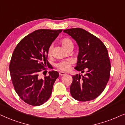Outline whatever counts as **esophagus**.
Returning <instances> with one entry per match:
<instances>
[{
    "instance_id": "esophagus-1",
    "label": "esophagus",
    "mask_w": 125,
    "mask_h": 125,
    "mask_svg": "<svg viewBox=\"0 0 125 125\" xmlns=\"http://www.w3.org/2000/svg\"><path fill=\"white\" fill-rule=\"evenodd\" d=\"M66 74V73H64V72H62V71H60L59 72V75L61 76H63V75H65Z\"/></svg>"
}]
</instances>
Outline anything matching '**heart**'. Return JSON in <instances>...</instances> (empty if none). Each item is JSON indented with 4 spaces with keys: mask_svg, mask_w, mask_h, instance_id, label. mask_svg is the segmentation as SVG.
I'll return each mask as SVG.
<instances>
[{
    "mask_svg": "<svg viewBox=\"0 0 125 125\" xmlns=\"http://www.w3.org/2000/svg\"><path fill=\"white\" fill-rule=\"evenodd\" d=\"M61 43L63 47H64V49H66V48L69 47V46L73 45V44L72 41H71V39H70L69 38H64V39H63ZM52 46H50L49 50H48V53H49V54H51V51H52ZM71 63V62L70 61H69V60H67V61H63L58 63L56 64V67H57V68H58L59 69L61 70L67 71L69 69Z\"/></svg>",
    "mask_w": 125,
    "mask_h": 125,
    "instance_id": "heart-1",
    "label": "heart"
}]
</instances>
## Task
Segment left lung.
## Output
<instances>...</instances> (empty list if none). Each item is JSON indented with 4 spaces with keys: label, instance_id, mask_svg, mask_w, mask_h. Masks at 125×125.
Returning <instances> with one entry per match:
<instances>
[{
    "label": "left lung",
    "instance_id": "left-lung-1",
    "mask_svg": "<svg viewBox=\"0 0 125 125\" xmlns=\"http://www.w3.org/2000/svg\"><path fill=\"white\" fill-rule=\"evenodd\" d=\"M79 47L75 69L83 73L72 76L70 93L75 99L89 101L95 99L105 89L111 70L107 48L99 38L80 28L63 30Z\"/></svg>",
    "mask_w": 125,
    "mask_h": 125
}]
</instances>
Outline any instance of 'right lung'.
<instances>
[{"label":"right lung","mask_w":125,"mask_h":125,"mask_svg":"<svg viewBox=\"0 0 125 125\" xmlns=\"http://www.w3.org/2000/svg\"><path fill=\"white\" fill-rule=\"evenodd\" d=\"M62 30L41 29L23 38L13 52L9 69L15 90L29 104L40 106L50 97L55 81L59 76L56 71L39 79L38 73L50 64L48 50Z\"/></svg>","instance_id":"add662e5"}]
</instances>
